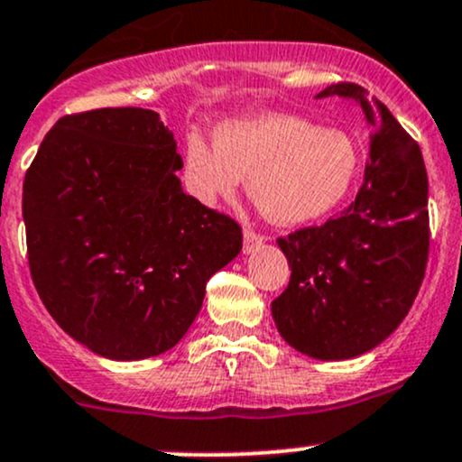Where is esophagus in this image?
<instances>
[{"instance_id":"1","label":"esophagus","mask_w":462,"mask_h":462,"mask_svg":"<svg viewBox=\"0 0 462 462\" xmlns=\"http://www.w3.org/2000/svg\"><path fill=\"white\" fill-rule=\"evenodd\" d=\"M263 245V237L257 236L253 229H245V253H253L257 246Z\"/></svg>"}]
</instances>
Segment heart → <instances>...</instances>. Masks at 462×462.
Wrapping results in <instances>:
<instances>
[{
    "instance_id": "1",
    "label": "heart",
    "mask_w": 462,
    "mask_h": 462,
    "mask_svg": "<svg viewBox=\"0 0 462 462\" xmlns=\"http://www.w3.org/2000/svg\"><path fill=\"white\" fill-rule=\"evenodd\" d=\"M360 152L349 133L319 128L286 113L262 111L222 122L214 143L189 134L185 168L191 194L207 205L233 199L248 179V196L279 226L328 216L354 185Z\"/></svg>"
}]
</instances>
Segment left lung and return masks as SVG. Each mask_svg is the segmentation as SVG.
<instances>
[{
    "mask_svg": "<svg viewBox=\"0 0 462 462\" xmlns=\"http://www.w3.org/2000/svg\"><path fill=\"white\" fill-rule=\"evenodd\" d=\"M354 100L371 133L356 200L336 220L279 240L292 268L273 300L282 338L316 360H349L384 343L412 308L428 263V174L417 142L351 82L319 97Z\"/></svg>",
    "mask_w": 462,
    "mask_h": 462,
    "instance_id": "1",
    "label": "left lung"
}]
</instances>
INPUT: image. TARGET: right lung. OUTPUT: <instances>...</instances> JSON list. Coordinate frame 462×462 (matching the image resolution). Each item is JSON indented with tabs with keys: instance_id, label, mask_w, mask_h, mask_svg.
<instances>
[{
	"instance_id": "obj_1",
	"label": "right lung",
	"mask_w": 462,
	"mask_h": 462,
	"mask_svg": "<svg viewBox=\"0 0 462 462\" xmlns=\"http://www.w3.org/2000/svg\"><path fill=\"white\" fill-rule=\"evenodd\" d=\"M174 134L150 108L65 116L23 180L32 282L65 334L106 360L179 343L205 286L242 251L231 217L180 188Z\"/></svg>"
}]
</instances>
